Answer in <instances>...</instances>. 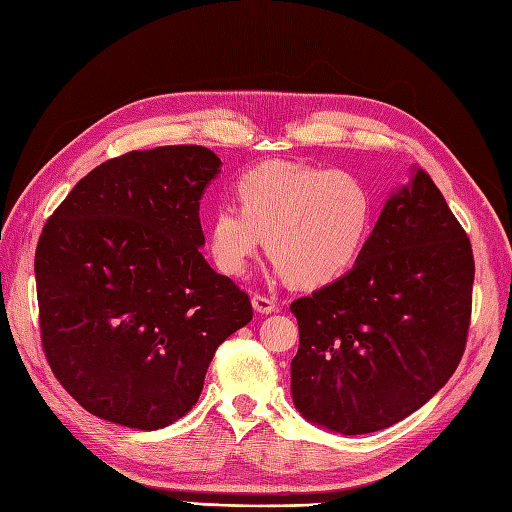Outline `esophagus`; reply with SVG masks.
<instances>
[{
  "label": "esophagus",
  "instance_id": "34e87169",
  "mask_svg": "<svg viewBox=\"0 0 512 512\" xmlns=\"http://www.w3.org/2000/svg\"><path fill=\"white\" fill-rule=\"evenodd\" d=\"M250 301H253V308L259 314H270V312H275V308H277V303L266 295H253V299H250Z\"/></svg>",
  "mask_w": 512,
  "mask_h": 512
}]
</instances>
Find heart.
<instances>
[{
	"label": "heart",
	"instance_id": "obj_1",
	"mask_svg": "<svg viewBox=\"0 0 512 512\" xmlns=\"http://www.w3.org/2000/svg\"><path fill=\"white\" fill-rule=\"evenodd\" d=\"M235 204L209 222V250L224 275H244L259 244L279 275L299 288H321L356 266L369 242L376 200L352 171L273 160L246 171Z\"/></svg>",
	"mask_w": 512,
	"mask_h": 512
}]
</instances>
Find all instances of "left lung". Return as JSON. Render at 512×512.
<instances>
[{"label": "left lung", "instance_id": "left-lung-1", "mask_svg": "<svg viewBox=\"0 0 512 512\" xmlns=\"http://www.w3.org/2000/svg\"><path fill=\"white\" fill-rule=\"evenodd\" d=\"M471 242L422 169L391 193L361 259L290 303V363L306 420L361 436L405 420L453 376L471 325Z\"/></svg>", "mask_w": 512, "mask_h": 512}]
</instances>
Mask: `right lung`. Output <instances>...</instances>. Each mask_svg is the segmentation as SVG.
Masks as SVG:
<instances>
[{
  "label": "right lung",
  "instance_id": "add662e5",
  "mask_svg": "<svg viewBox=\"0 0 512 512\" xmlns=\"http://www.w3.org/2000/svg\"><path fill=\"white\" fill-rule=\"evenodd\" d=\"M222 160L200 145L129 151L76 182L35 253L43 352L94 416L154 431L198 402L213 354L253 319L200 253Z\"/></svg>",
  "mask_w": 512,
  "mask_h": 512
}]
</instances>
